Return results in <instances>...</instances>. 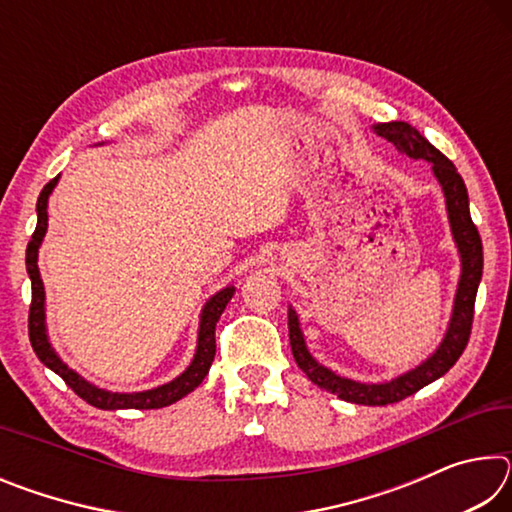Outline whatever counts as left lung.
Segmentation results:
<instances>
[{"label": "left lung", "mask_w": 512, "mask_h": 512, "mask_svg": "<svg viewBox=\"0 0 512 512\" xmlns=\"http://www.w3.org/2000/svg\"><path fill=\"white\" fill-rule=\"evenodd\" d=\"M375 133L384 140L391 142L397 151L409 155L413 160H427L431 162L433 176L438 178L440 187H443L445 203H447V216L449 225H452V235L456 241L458 253H461V280H458L456 298H454V311L452 320H449L447 334L438 350L431 354L427 361H422L418 368H413L404 375L395 377L384 384H361V381L339 377L325 366L311 357L305 336H302L298 314L289 307V341L293 359L300 366V370L314 381L316 386L339 395L341 400L352 404H366V406H386L395 404L418 393L422 386L431 384L438 377L454 366L461 357L467 341H470L472 332V318H474V300L476 289H479L481 275H483V246L476 225L470 216V198H467V189L456 171L452 160H447L436 146L429 144L424 137L415 131L406 121H388V124L372 126Z\"/></svg>", "instance_id": "8db88e82"}]
</instances>
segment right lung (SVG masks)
<instances>
[{"label":"right lung","mask_w":512,"mask_h":512,"mask_svg":"<svg viewBox=\"0 0 512 512\" xmlns=\"http://www.w3.org/2000/svg\"><path fill=\"white\" fill-rule=\"evenodd\" d=\"M58 183V176L42 187L38 196V225L36 232L31 235V241L27 246V273L31 277V309H29V341L33 352L38 354V359L45 363L49 370H54L58 377H63L65 384L72 388V391L92 406L103 411H117V409H162V406H169L173 402L183 400L198 388V384L205 379L216 354V339L214 329L219 318L223 314L225 305H228L230 298L235 296V287H225L216 296L205 302L201 311V323H198V343H196V354L192 363H189L183 375L176 377L169 384H162L158 388H151V391L142 393H112L106 388H99L90 384L88 379H83L79 372H74L67 363L58 357L56 350L51 348L49 336H47V323H45V284L40 280L38 271V248L45 239L47 232V203L49 194L54 192Z\"/></svg>","instance_id":"obj_1"}]
</instances>
